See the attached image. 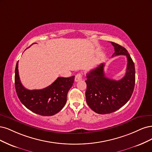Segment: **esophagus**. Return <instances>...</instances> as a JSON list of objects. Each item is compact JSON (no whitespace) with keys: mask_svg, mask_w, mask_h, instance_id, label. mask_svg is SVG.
<instances>
[{"mask_svg":"<svg viewBox=\"0 0 152 152\" xmlns=\"http://www.w3.org/2000/svg\"><path fill=\"white\" fill-rule=\"evenodd\" d=\"M82 78H83V74H82V73H80V72L77 73V74L75 76V81H76V82L82 80Z\"/></svg>","mask_w":152,"mask_h":152,"instance_id":"esophagus-1","label":"esophagus"}]
</instances>
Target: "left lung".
I'll use <instances>...</instances> for the list:
<instances>
[{"instance_id":"obj_1","label":"left lung","mask_w":152,"mask_h":152,"mask_svg":"<svg viewBox=\"0 0 152 152\" xmlns=\"http://www.w3.org/2000/svg\"><path fill=\"white\" fill-rule=\"evenodd\" d=\"M115 52L112 56L124 55L128 59L126 72L121 80L116 81L105 76L104 64L86 74L87 104L97 114H110L119 109L129 101L135 85L134 64L123 47L111 42Z\"/></svg>"}]
</instances>
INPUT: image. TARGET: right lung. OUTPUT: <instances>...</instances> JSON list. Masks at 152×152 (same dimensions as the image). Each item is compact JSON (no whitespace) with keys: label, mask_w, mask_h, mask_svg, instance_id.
<instances>
[{"label":"right lung","mask_w":152,"mask_h":152,"mask_svg":"<svg viewBox=\"0 0 152 152\" xmlns=\"http://www.w3.org/2000/svg\"><path fill=\"white\" fill-rule=\"evenodd\" d=\"M75 76L58 77L52 84L42 90H30L19 79L18 61L15 69V88L19 100L26 108L38 115L50 116L61 110L67 102V93L72 87Z\"/></svg>","instance_id":"obj_1"}]
</instances>
